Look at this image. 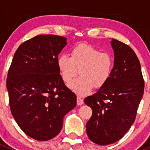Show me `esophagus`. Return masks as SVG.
Instances as JSON below:
<instances>
[{"label":"esophagus","instance_id":"1","mask_svg":"<svg viewBox=\"0 0 150 150\" xmlns=\"http://www.w3.org/2000/svg\"><path fill=\"white\" fill-rule=\"evenodd\" d=\"M83 104V100L81 97H77V104L81 106Z\"/></svg>","mask_w":150,"mask_h":150}]
</instances>
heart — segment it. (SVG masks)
<instances>
[{"mask_svg": "<svg viewBox=\"0 0 150 150\" xmlns=\"http://www.w3.org/2000/svg\"><path fill=\"white\" fill-rule=\"evenodd\" d=\"M60 75L65 83L70 82L79 73L81 77L69 85L80 96L88 94L93 88L99 89L109 81L114 67V59L109 53L91 45L79 44L72 48L71 57L62 54L57 59Z\"/></svg>", "mask_w": 150, "mask_h": 150, "instance_id": "obj_1", "label": "heart"}]
</instances>
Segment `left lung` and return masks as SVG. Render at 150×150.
Masks as SVG:
<instances>
[{"label": "left lung", "instance_id": "8db88e82", "mask_svg": "<svg viewBox=\"0 0 150 150\" xmlns=\"http://www.w3.org/2000/svg\"><path fill=\"white\" fill-rule=\"evenodd\" d=\"M114 67L110 79L96 93L85 99L92 109L86 123L91 141L99 145L122 138L135 120L144 89L139 60L128 45L112 39Z\"/></svg>", "mask_w": 150, "mask_h": 150}]
</instances>
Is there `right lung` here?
<instances>
[{
  "mask_svg": "<svg viewBox=\"0 0 150 150\" xmlns=\"http://www.w3.org/2000/svg\"><path fill=\"white\" fill-rule=\"evenodd\" d=\"M66 45L62 36H35L19 46L8 69L11 112L21 129L34 139L55 137L64 115L76 106V95L65 86L57 66Z\"/></svg>",
  "mask_w": 150,
  "mask_h": 150,
  "instance_id": "right-lung-1",
  "label": "right lung"
}]
</instances>
